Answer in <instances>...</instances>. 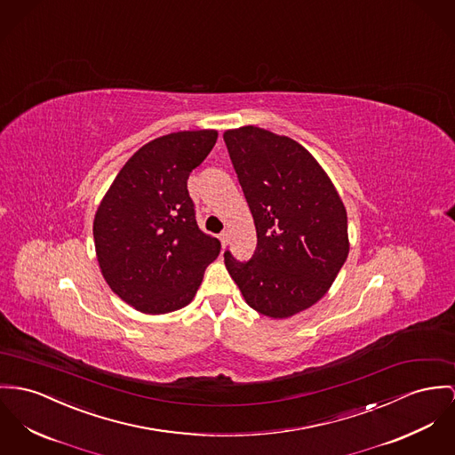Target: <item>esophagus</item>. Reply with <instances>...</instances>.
Instances as JSON below:
<instances>
[{
    "label": "esophagus",
    "mask_w": 455,
    "mask_h": 455,
    "mask_svg": "<svg viewBox=\"0 0 455 455\" xmlns=\"http://www.w3.org/2000/svg\"><path fill=\"white\" fill-rule=\"evenodd\" d=\"M220 243H221L223 247H227V244H228V232H221L220 234Z\"/></svg>",
    "instance_id": "obj_1"
}]
</instances>
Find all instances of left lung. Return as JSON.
Instances as JSON below:
<instances>
[{
    "mask_svg": "<svg viewBox=\"0 0 455 455\" xmlns=\"http://www.w3.org/2000/svg\"><path fill=\"white\" fill-rule=\"evenodd\" d=\"M254 220L258 244L247 263L225 252L245 303L289 318L320 301L350 252L347 208L314 156L258 126L223 133Z\"/></svg>",
    "mask_w": 455,
    "mask_h": 455,
    "instance_id": "left-lung-1",
    "label": "left lung"
}]
</instances>
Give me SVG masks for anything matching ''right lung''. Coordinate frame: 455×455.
Here are the masks:
<instances>
[{
  "instance_id": "add662e5",
  "label": "right lung",
  "mask_w": 455,
  "mask_h": 455,
  "mask_svg": "<svg viewBox=\"0 0 455 455\" xmlns=\"http://www.w3.org/2000/svg\"><path fill=\"white\" fill-rule=\"evenodd\" d=\"M216 130L176 132L140 147L110 183L93 220L100 272L137 312L187 307L220 241L199 230L187 180L211 152Z\"/></svg>"
}]
</instances>
